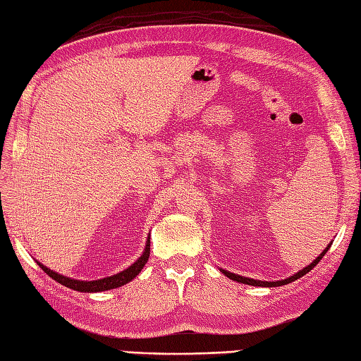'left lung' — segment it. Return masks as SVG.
Segmentation results:
<instances>
[{
	"mask_svg": "<svg viewBox=\"0 0 361 361\" xmlns=\"http://www.w3.org/2000/svg\"><path fill=\"white\" fill-rule=\"evenodd\" d=\"M331 245H332V243L331 244H327V247L324 248V250L319 253L317 258L312 261L309 266H306L304 269H301V270H298L296 271L295 275H292V276H289V278H286V279H281V281H259V279H253V278H247V276H241V275H236V274H231V271H227V270H224V269H219L224 275H226L227 278H230V279H233V281H238V283H241V284H248V286H256V287H278V286H286V284H289V283H292V281H295V279H298V278H301V276H304L306 274H309V271L314 269L317 264L322 261V258L323 256L326 255V252L329 250L331 248Z\"/></svg>",
	"mask_w": 361,
	"mask_h": 361,
	"instance_id": "1",
	"label": "left lung"
}]
</instances>
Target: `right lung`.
I'll return each mask as SVG.
<instances>
[{
	"instance_id": "right-lung-1",
	"label": "right lung",
	"mask_w": 361,
	"mask_h": 361,
	"mask_svg": "<svg viewBox=\"0 0 361 361\" xmlns=\"http://www.w3.org/2000/svg\"><path fill=\"white\" fill-rule=\"evenodd\" d=\"M148 258H149V235H148V239H147L145 248H143V253L139 256L137 261L131 264V266L128 269L120 271V274H116L113 276L102 278V279H94V281H80V279H74V278H69V276H65V275H60V274H57V271L47 269L44 264H42V262L37 261V264L57 283L69 287V289H72V290L91 293V292H105V290H111V289H117V287H122L130 281H133V279L140 274L143 266L147 264Z\"/></svg>"
}]
</instances>
